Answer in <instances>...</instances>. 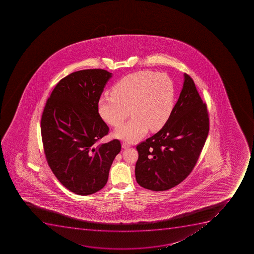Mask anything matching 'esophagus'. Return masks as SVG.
<instances>
[{
	"label": "esophagus",
	"mask_w": 254,
	"mask_h": 254,
	"mask_svg": "<svg viewBox=\"0 0 254 254\" xmlns=\"http://www.w3.org/2000/svg\"><path fill=\"white\" fill-rule=\"evenodd\" d=\"M131 146L130 144L127 143V142H123V147L124 149L129 148Z\"/></svg>",
	"instance_id": "1"
}]
</instances>
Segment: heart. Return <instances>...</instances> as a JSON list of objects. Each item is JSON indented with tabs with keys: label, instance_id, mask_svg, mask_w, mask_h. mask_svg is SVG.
Listing matches in <instances>:
<instances>
[{
	"label": "heart",
	"instance_id": "b5f03b06",
	"mask_svg": "<svg viewBox=\"0 0 254 254\" xmlns=\"http://www.w3.org/2000/svg\"><path fill=\"white\" fill-rule=\"evenodd\" d=\"M175 98V84L167 73L138 71L119 79L111 94L101 96L98 112L113 127L120 126L131 113V120L116 129L114 134L124 141H135L148 128L157 131L166 125L173 112Z\"/></svg>",
	"mask_w": 254,
	"mask_h": 254
}]
</instances>
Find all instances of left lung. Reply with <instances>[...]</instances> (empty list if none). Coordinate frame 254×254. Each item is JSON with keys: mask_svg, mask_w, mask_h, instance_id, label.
<instances>
[{"mask_svg": "<svg viewBox=\"0 0 254 254\" xmlns=\"http://www.w3.org/2000/svg\"><path fill=\"white\" fill-rule=\"evenodd\" d=\"M166 125L136 146V182L150 190L164 191L181 183L193 171L209 131L206 103L190 76Z\"/></svg>", "mask_w": 254, "mask_h": 254, "instance_id": "8db88e82", "label": "left lung"}]
</instances>
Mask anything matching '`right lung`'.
<instances>
[{
	"mask_svg": "<svg viewBox=\"0 0 254 254\" xmlns=\"http://www.w3.org/2000/svg\"><path fill=\"white\" fill-rule=\"evenodd\" d=\"M113 74L104 69L77 71L62 78L46 102L40 121L46 161L56 178L78 195L107 184L119 140L98 141L109 127L98 112V101Z\"/></svg>",
	"mask_w": 254,
	"mask_h": 254,
	"instance_id": "add662e5",
	"label": "right lung"
}]
</instances>
